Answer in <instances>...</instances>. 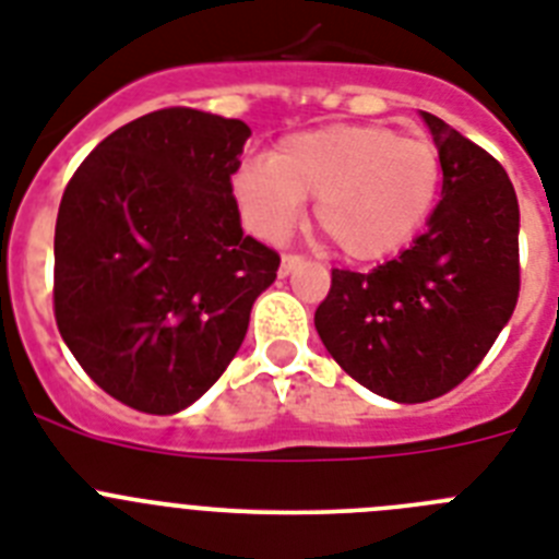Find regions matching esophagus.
I'll return each mask as SVG.
<instances>
[{
    "label": "esophagus",
    "instance_id": "34e87169",
    "mask_svg": "<svg viewBox=\"0 0 559 559\" xmlns=\"http://www.w3.org/2000/svg\"><path fill=\"white\" fill-rule=\"evenodd\" d=\"M301 261L304 255H298V252H284V258H281V275H289Z\"/></svg>",
    "mask_w": 559,
    "mask_h": 559
}]
</instances>
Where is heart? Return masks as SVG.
I'll list each match as a JSON object with an SVG mask.
<instances>
[{
  "label": "heart",
  "instance_id": "1",
  "mask_svg": "<svg viewBox=\"0 0 559 559\" xmlns=\"http://www.w3.org/2000/svg\"><path fill=\"white\" fill-rule=\"evenodd\" d=\"M443 185L440 150L426 135L381 124H332L281 139L270 158L233 176L243 224L264 241L287 238L304 199L341 255L378 261L409 247L429 224Z\"/></svg>",
  "mask_w": 559,
  "mask_h": 559
}]
</instances>
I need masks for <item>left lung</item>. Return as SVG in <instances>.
<instances>
[{"mask_svg":"<svg viewBox=\"0 0 559 559\" xmlns=\"http://www.w3.org/2000/svg\"><path fill=\"white\" fill-rule=\"evenodd\" d=\"M443 199L409 250L372 272L332 270L316 330L374 395L424 403L475 372L518 307L520 210L503 164L424 112Z\"/></svg>","mask_w":559,"mask_h":559,"instance_id":"1","label":"left lung"}]
</instances>
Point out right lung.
<instances>
[{
	"label": "right lung",
	"mask_w": 559,
	"mask_h": 559,
	"mask_svg": "<svg viewBox=\"0 0 559 559\" xmlns=\"http://www.w3.org/2000/svg\"><path fill=\"white\" fill-rule=\"evenodd\" d=\"M250 128L192 107L130 121L64 187L53 316L107 395L147 415L199 401L236 358L281 255L243 236L233 176Z\"/></svg>",
	"instance_id": "obj_1"
}]
</instances>
